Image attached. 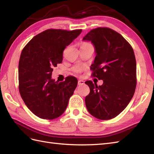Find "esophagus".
I'll return each instance as SVG.
<instances>
[{
	"mask_svg": "<svg viewBox=\"0 0 154 154\" xmlns=\"http://www.w3.org/2000/svg\"><path fill=\"white\" fill-rule=\"evenodd\" d=\"M85 83V81L83 80H79L78 81V85H82Z\"/></svg>",
	"mask_w": 154,
	"mask_h": 154,
	"instance_id": "obj_1",
	"label": "esophagus"
}]
</instances>
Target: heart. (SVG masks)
Segmentation results:
<instances>
[{"mask_svg":"<svg viewBox=\"0 0 154 154\" xmlns=\"http://www.w3.org/2000/svg\"><path fill=\"white\" fill-rule=\"evenodd\" d=\"M89 44H90L87 43V42H83L81 45H89ZM72 69H73V71L75 72V73H80L83 71L84 67L83 66H81V65H77L72 68Z\"/></svg>","mask_w":154,"mask_h":154,"instance_id":"obj_1","label":"heart"}]
</instances>
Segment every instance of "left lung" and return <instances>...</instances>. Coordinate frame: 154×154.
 <instances>
[{"label":"left lung","instance_id":"8db88e82","mask_svg":"<svg viewBox=\"0 0 154 154\" xmlns=\"http://www.w3.org/2000/svg\"><path fill=\"white\" fill-rule=\"evenodd\" d=\"M91 41L96 57L91 70L92 75L103 84L91 81L85 97L89 113L100 120H110L122 112L129 104L136 87V62L134 50L122 35L112 29L99 27L91 30L83 39Z\"/></svg>","mask_w":154,"mask_h":154}]
</instances>
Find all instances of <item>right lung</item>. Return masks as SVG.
Listing matches in <instances>:
<instances>
[{
  "label": "right lung",
  "mask_w": 154,
  "mask_h": 154,
  "mask_svg": "<svg viewBox=\"0 0 154 154\" xmlns=\"http://www.w3.org/2000/svg\"><path fill=\"white\" fill-rule=\"evenodd\" d=\"M82 30L48 29L32 39L24 48L18 65L19 92L35 116L52 120L60 116L77 85L68 76L63 82L51 79L53 67L63 60V52Z\"/></svg>",
  "instance_id": "1"
}]
</instances>
